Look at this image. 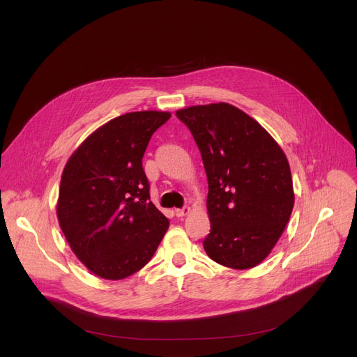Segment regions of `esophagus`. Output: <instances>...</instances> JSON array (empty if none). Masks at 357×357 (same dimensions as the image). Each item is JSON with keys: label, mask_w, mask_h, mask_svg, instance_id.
<instances>
[{"label": "esophagus", "mask_w": 357, "mask_h": 357, "mask_svg": "<svg viewBox=\"0 0 357 357\" xmlns=\"http://www.w3.org/2000/svg\"><path fill=\"white\" fill-rule=\"evenodd\" d=\"M189 212H190V208H188V206L181 208V209H176V216H177V218H183V216L188 215Z\"/></svg>", "instance_id": "34e87169"}]
</instances>
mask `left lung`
Returning a JSON list of instances; mask_svg holds the SVG:
<instances>
[{
    "mask_svg": "<svg viewBox=\"0 0 357 357\" xmlns=\"http://www.w3.org/2000/svg\"><path fill=\"white\" fill-rule=\"evenodd\" d=\"M176 116L189 128L208 176V256L231 268L261 263L294 209L289 162L260 123L228 103L192 106Z\"/></svg>",
    "mask_w": 357,
    "mask_h": 357,
    "instance_id": "8db88e82",
    "label": "left lung"
}]
</instances>
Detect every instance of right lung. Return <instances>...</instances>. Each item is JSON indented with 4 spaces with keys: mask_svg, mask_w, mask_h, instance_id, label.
I'll return each mask as SVG.
<instances>
[{
    "mask_svg": "<svg viewBox=\"0 0 357 357\" xmlns=\"http://www.w3.org/2000/svg\"><path fill=\"white\" fill-rule=\"evenodd\" d=\"M169 117L168 112L114 117L63 168L59 225L79 261L100 278L121 280L137 273L168 229V219L149 200L142 157L152 133Z\"/></svg>",
    "mask_w": 357,
    "mask_h": 357,
    "instance_id": "add662e5",
    "label": "right lung"
}]
</instances>
